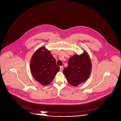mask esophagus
I'll use <instances>...</instances> for the list:
<instances>
[{
  "label": "esophagus",
  "instance_id": "1",
  "mask_svg": "<svg viewBox=\"0 0 121 121\" xmlns=\"http://www.w3.org/2000/svg\"><path fill=\"white\" fill-rule=\"evenodd\" d=\"M63 66H60V70L61 71H62L63 70Z\"/></svg>",
  "mask_w": 121,
  "mask_h": 121
}]
</instances>
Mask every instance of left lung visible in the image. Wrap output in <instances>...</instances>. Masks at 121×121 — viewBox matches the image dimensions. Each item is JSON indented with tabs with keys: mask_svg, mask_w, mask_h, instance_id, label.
Masks as SVG:
<instances>
[{
	"mask_svg": "<svg viewBox=\"0 0 121 121\" xmlns=\"http://www.w3.org/2000/svg\"><path fill=\"white\" fill-rule=\"evenodd\" d=\"M92 67L88 54L84 51L80 55L75 54L69 58L68 67L63 69V74L71 85L77 86L89 78Z\"/></svg>",
	"mask_w": 121,
	"mask_h": 121,
	"instance_id": "obj_1",
	"label": "left lung"
}]
</instances>
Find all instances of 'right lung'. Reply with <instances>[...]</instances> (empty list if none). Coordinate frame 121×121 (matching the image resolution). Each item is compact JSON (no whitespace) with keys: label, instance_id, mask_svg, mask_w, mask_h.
I'll use <instances>...</instances> for the list:
<instances>
[{"label":"right lung","instance_id":"1","mask_svg":"<svg viewBox=\"0 0 121 121\" xmlns=\"http://www.w3.org/2000/svg\"><path fill=\"white\" fill-rule=\"evenodd\" d=\"M30 67L33 78L43 86L50 83L60 69L55 59L44 46L35 52L31 59Z\"/></svg>","mask_w":121,"mask_h":121}]
</instances>
